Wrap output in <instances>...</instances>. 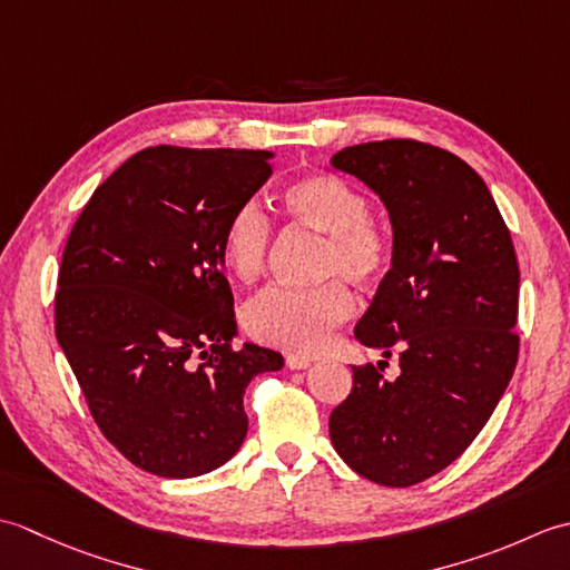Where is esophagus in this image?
I'll return each instance as SVG.
<instances>
[{
	"label": "esophagus",
	"instance_id": "esophagus-1",
	"mask_svg": "<svg viewBox=\"0 0 570 570\" xmlns=\"http://www.w3.org/2000/svg\"><path fill=\"white\" fill-rule=\"evenodd\" d=\"M313 365L311 357L304 355H286V367L288 370H308Z\"/></svg>",
	"mask_w": 570,
	"mask_h": 570
}]
</instances>
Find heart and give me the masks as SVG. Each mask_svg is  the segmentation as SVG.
Wrapping results in <instances>:
<instances>
[{
	"label": "heart",
	"instance_id": "1",
	"mask_svg": "<svg viewBox=\"0 0 570 570\" xmlns=\"http://www.w3.org/2000/svg\"><path fill=\"white\" fill-rule=\"evenodd\" d=\"M282 203L296 223L325 235L321 276L333 282L311 292L266 288L242 308V325L262 345L318 353L355 313V296L341 276L360 286L377 284L392 264V239L367 215L370 200L365 193L341 176H301L284 190ZM269 245V217L257 203H245L225 227L223 259L235 278L249 284L262 276Z\"/></svg>",
	"mask_w": 570,
	"mask_h": 570
}]
</instances>
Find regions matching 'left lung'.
Instances as JSON below:
<instances>
[{
	"label": "left lung",
	"mask_w": 570,
	"mask_h": 570,
	"mask_svg": "<svg viewBox=\"0 0 570 570\" xmlns=\"http://www.w3.org/2000/svg\"><path fill=\"white\" fill-rule=\"evenodd\" d=\"M331 164L382 198L392 269L355 337L399 355L396 380L353 367L331 441L357 475L409 488L475 441L512 380L519 264L490 190L455 154L414 139L367 141Z\"/></svg>",
	"instance_id": "8db88e82"
}]
</instances>
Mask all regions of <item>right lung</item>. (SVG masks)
<instances>
[{"instance_id": "obj_1", "label": "right lung", "mask_w": 570, "mask_h": 570, "mask_svg": "<svg viewBox=\"0 0 570 570\" xmlns=\"http://www.w3.org/2000/svg\"><path fill=\"white\" fill-rule=\"evenodd\" d=\"M272 156L149 147L98 186L70 229L58 345L105 439L151 475L227 463L247 435V384L284 367L274 350L233 347L223 272L225 227L272 176Z\"/></svg>"}]
</instances>
